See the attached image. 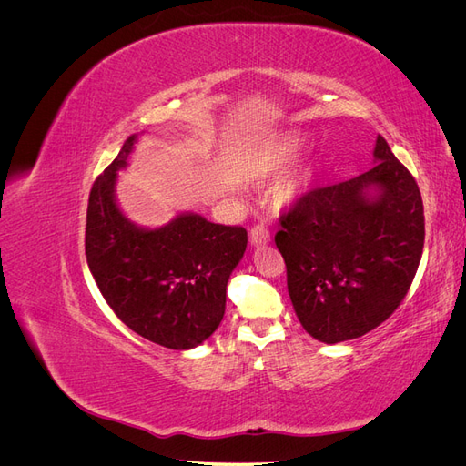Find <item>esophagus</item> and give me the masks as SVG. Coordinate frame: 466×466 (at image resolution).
Masks as SVG:
<instances>
[{
  "label": "esophagus",
  "instance_id": "esophagus-1",
  "mask_svg": "<svg viewBox=\"0 0 466 466\" xmlns=\"http://www.w3.org/2000/svg\"><path fill=\"white\" fill-rule=\"evenodd\" d=\"M270 243V231H268V228H264V225H257V228L250 229V247H264Z\"/></svg>",
  "mask_w": 466,
  "mask_h": 466
}]
</instances>
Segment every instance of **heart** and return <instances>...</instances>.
Listing matches in <instances>:
<instances>
[{
	"instance_id": "b5f03b06",
	"label": "heart",
	"mask_w": 466,
	"mask_h": 466,
	"mask_svg": "<svg viewBox=\"0 0 466 466\" xmlns=\"http://www.w3.org/2000/svg\"><path fill=\"white\" fill-rule=\"evenodd\" d=\"M295 151H298V144L289 137H281L272 146L260 149L258 153L252 155L250 161L245 165L243 168L245 180L252 182V185H264V182L274 180L288 167ZM301 190H303V180L291 178V180L281 182L276 190V196L281 204H291L293 200H298Z\"/></svg>"
}]
</instances>
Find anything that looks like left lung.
<instances>
[{
    "mask_svg": "<svg viewBox=\"0 0 466 466\" xmlns=\"http://www.w3.org/2000/svg\"><path fill=\"white\" fill-rule=\"evenodd\" d=\"M373 167L305 192L279 218L276 247L303 329L338 344L387 320L410 289L424 248V204L408 168L377 136Z\"/></svg>",
    "mask_w": 466,
    "mask_h": 466,
    "instance_id": "obj_1",
    "label": "left lung"
}]
</instances>
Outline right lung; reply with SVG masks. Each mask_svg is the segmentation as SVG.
Returning <instances> with one entry per match:
<instances>
[{
	"instance_id": "add662e5",
	"label": "right lung",
	"mask_w": 466,
	"mask_h": 466,
	"mask_svg": "<svg viewBox=\"0 0 466 466\" xmlns=\"http://www.w3.org/2000/svg\"><path fill=\"white\" fill-rule=\"evenodd\" d=\"M137 137L126 139L91 188L87 264L126 327L159 346L192 350L219 327L229 276L247 248V229L211 223L190 211L155 229L126 218L116 180Z\"/></svg>"
}]
</instances>
